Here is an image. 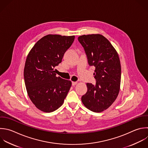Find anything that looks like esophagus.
<instances>
[{
    "mask_svg": "<svg viewBox=\"0 0 148 148\" xmlns=\"http://www.w3.org/2000/svg\"><path fill=\"white\" fill-rule=\"evenodd\" d=\"M77 82H72V86H75V85H76L77 84Z\"/></svg>",
    "mask_w": 148,
    "mask_h": 148,
    "instance_id": "obj_1",
    "label": "esophagus"
}]
</instances>
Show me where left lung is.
I'll list each match as a JSON object with an SVG mask.
<instances>
[{"mask_svg":"<svg viewBox=\"0 0 148 148\" xmlns=\"http://www.w3.org/2000/svg\"><path fill=\"white\" fill-rule=\"evenodd\" d=\"M90 66L95 68V85L87 83V91L82 101L89 110L101 112L116 99L120 90L121 66L118 54L109 41L99 34L82 35L78 38Z\"/></svg>","mask_w":148,"mask_h":148,"instance_id":"1","label":"left lung"}]
</instances>
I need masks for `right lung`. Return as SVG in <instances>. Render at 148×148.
<instances>
[{
  "instance_id": "add662e5",
  "label": "right lung",
  "mask_w": 148,
  "mask_h": 148,
  "mask_svg": "<svg viewBox=\"0 0 148 148\" xmlns=\"http://www.w3.org/2000/svg\"><path fill=\"white\" fill-rule=\"evenodd\" d=\"M75 36L48 35L36 42L28 54L24 76L28 94L37 108L52 112L64 103L72 85L57 77L56 68L62 62Z\"/></svg>"
}]
</instances>
